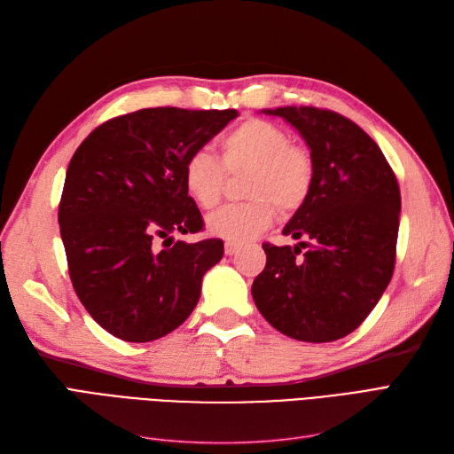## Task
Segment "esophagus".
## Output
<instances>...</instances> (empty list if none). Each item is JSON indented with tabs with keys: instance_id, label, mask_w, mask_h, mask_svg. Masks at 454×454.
<instances>
[{
	"instance_id": "1",
	"label": "esophagus",
	"mask_w": 454,
	"mask_h": 454,
	"mask_svg": "<svg viewBox=\"0 0 454 454\" xmlns=\"http://www.w3.org/2000/svg\"><path fill=\"white\" fill-rule=\"evenodd\" d=\"M239 248H240V242H232V240H227V242H225V254H227V255L237 254Z\"/></svg>"
}]
</instances>
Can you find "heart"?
<instances>
[{
    "label": "heart",
    "instance_id": "1",
    "mask_svg": "<svg viewBox=\"0 0 454 454\" xmlns=\"http://www.w3.org/2000/svg\"><path fill=\"white\" fill-rule=\"evenodd\" d=\"M222 162L206 151H193L184 162V185L200 208L210 210L223 195L227 174L246 170L242 202L225 204L206 219L215 237L232 242L255 237L282 214H294L303 206L314 184L310 151L292 142L277 122L250 117L219 142Z\"/></svg>",
    "mask_w": 454,
    "mask_h": 454
}]
</instances>
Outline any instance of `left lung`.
<instances>
[{"label":"left lung","mask_w":454,"mask_h":454,"mask_svg":"<svg viewBox=\"0 0 454 454\" xmlns=\"http://www.w3.org/2000/svg\"><path fill=\"white\" fill-rule=\"evenodd\" d=\"M265 114L292 122L303 136L314 184L284 227L286 237L301 242L263 244L267 265L252 286L255 307L287 337L337 340L367 318L392 280L400 185L375 140L340 114L312 106Z\"/></svg>","instance_id":"obj_1"}]
</instances>
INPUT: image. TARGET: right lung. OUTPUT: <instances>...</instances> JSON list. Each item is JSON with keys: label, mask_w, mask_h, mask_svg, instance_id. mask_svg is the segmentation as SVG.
I'll return each instance as SVG.
<instances>
[{"label": "right lung", "mask_w": 454, "mask_h": 454, "mask_svg": "<svg viewBox=\"0 0 454 454\" xmlns=\"http://www.w3.org/2000/svg\"><path fill=\"white\" fill-rule=\"evenodd\" d=\"M237 109L147 107L102 122L74 153L59 204L74 290L107 333L149 342L182 325L223 240L195 244L204 219L184 185V162Z\"/></svg>", "instance_id": "obj_1"}]
</instances>
